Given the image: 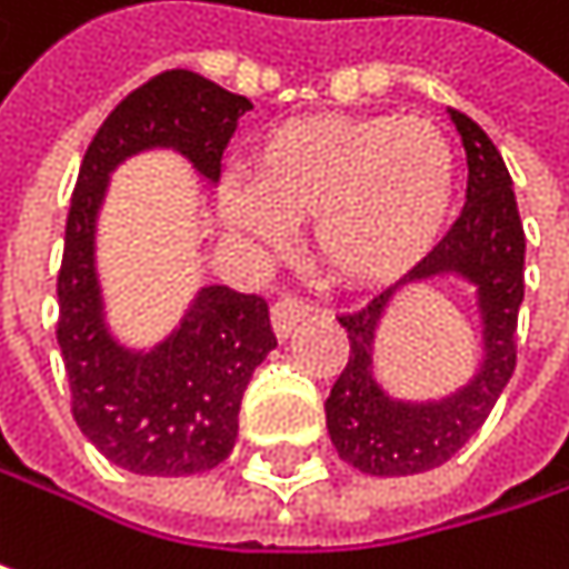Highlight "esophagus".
<instances>
[{
    "label": "esophagus",
    "instance_id": "obj_1",
    "mask_svg": "<svg viewBox=\"0 0 569 569\" xmlns=\"http://www.w3.org/2000/svg\"><path fill=\"white\" fill-rule=\"evenodd\" d=\"M309 312H312L309 302H302V299H296V296H280V299L273 302V309H270L277 336H280V339H289V336L296 332V326H299Z\"/></svg>",
    "mask_w": 569,
    "mask_h": 569
}]
</instances>
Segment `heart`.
I'll use <instances>...</instances> for the list:
<instances>
[{"instance_id": "1", "label": "heart", "mask_w": 569, "mask_h": 569, "mask_svg": "<svg viewBox=\"0 0 569 569\" xmlns=\"http://www.w3.org/2000/svg\"><path fill=\"white\" fill-rule=\"evenodd\" d=\"M455 154L425 118L316 114L273 128L247 164V187L223 193L227 220L280 240L309 217L316 260L349 283H386L411 270L445 230Z\"/></svg>"}]
</instances>
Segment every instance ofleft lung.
Masks as SVG:
<instances>
[{
  "mask_svg": "<svg viewBox=\"0 0 569 569\" xmlns=\"http://www.w3.org/2000/svg\"><path fill=\"white\" fill-rule=\"evenodd\" d=\"M451 121L468 154V203L441 243L396 286L339 316L349 362L326 398V428L342 461L376 478L421 475L445 465L488 421L517 366V312L523 302V223L511 173L495 141L461 111ZM441 272L465 276L479 292L486 359L479 376L441 402H396L375 382V332L401 284Z\"/></svg>",
  "mask_w": 569,
  "mask_h": 569,
  "instance_id": "obj_1",
  "label": "left lung"
}]
</instances>
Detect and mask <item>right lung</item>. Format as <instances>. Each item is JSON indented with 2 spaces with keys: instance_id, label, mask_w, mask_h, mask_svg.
Returning a JSON list of instances; mask_svg holds the SVG:
<instances>
[{
  "instance_id": "right-lung-1",
  "label": "right lung",
  "mask_w": 569,
  "mask_h": 569,
  "mask_svg": "<svg viewBox=\"0 0 569 569\" xmlns=\"http://www.w3.org/2000/svg\"><path fill=\"white\" fill-rule=\"evenodd\" d=\"M250 108L243 94L197 71H161L104 118L78 171L58 270V349L78 428L134 475L180 478L217 468L233 451L240 401L277 336L263 296L207 286L161 346L124 349L104 326L94 270L108 177L138 151L173 148L217 183L223 151Z\"/></svg>"
}]
</instances>
